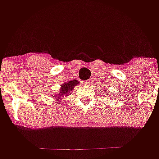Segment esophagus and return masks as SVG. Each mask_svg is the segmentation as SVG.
Listing matches in <instances>:
<instances>
[{
  "instance_id": "34e87169",
  "label": "esophagus",
  "mask_w": 159,
  "mask_h": 159,
  "mask_svg": "<svg viewBox=\"0 0 159 159\" xmlns=\"http://www.w3.org/2000/svg\"><path fill=\"white\" fill-rule=\"evenodd\" d=\"M84 84H85V85H87V86H90V85L92 84V81H91L90 80H86V81H84Z\"/></svg>"
}]
</instances>
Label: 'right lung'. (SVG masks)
<instances>
[{
  "label": "right lung",
  "mask_w": 159,
  "mask_h": 159,
  "mask_svg": "<svg viewBox=\"0 0 159 159\" xmlns=\"http://www.w3.org/2000/svg\"><path fill=\"white\" fill-rule=\"evenodd\" d=\"M79 81L76 80H70V81H68V82L64 83L61 88H60V90H59V93H57V95H55V99H57V103L59 102L62 100V98H64V96H66L67 95H69V93H70L74 87L79 84Z\"/></svg>",
  "instance_id": "obj_1"
}]
</instances>
